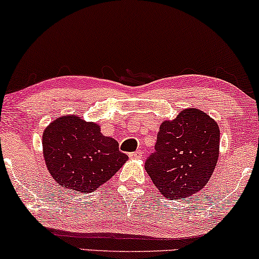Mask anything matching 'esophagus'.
I'll list each match as a JSON object with an SVG mask.
<instances>
[{
  "instance_id": "esophagus-1",
  "label": "esophagus",
  "mask_w": 259,
  "mask_h": 259,
  "mask_svg": "<svg viewBox=\"0 0 259 259\" xmlns=\"http://www.w3.org/2000/svg\"><path fill=\"white\" fill-rule=\"evenodd\" d=\"M129 155H130V158H132V159H141L142 152L141 151H136V152H134V153H130Z\"/></svg>"
}]
</instances>
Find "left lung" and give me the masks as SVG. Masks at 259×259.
I'll list each match as a JSON object with an SVG mask.
<instances>
[{"instance_id":"obj_1","label":"left lung","mask_w":259,"mask_h":259,"mask_svg":"<svg viewBox=\"0 0 259 259\" xmlns=\"http://www.w3.org/2000/svg\"><path fill=\"white\" fill-rule=\"evenodd\" d=\"M155 152L145 167L152 182L171 200L191 197L210 180L220 154V127L198 108H187L158 132Z\"/></svg>"}]
</instances>
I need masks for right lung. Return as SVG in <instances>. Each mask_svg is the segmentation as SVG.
<instances>
[{"instance_id":"obj_1","label":"right lung","mask_w":259,"mask_h":259,"mask_svg":"<svg viewBox=\"0 0 259 259\" xmlns=\"http://www.w3.org/2000/svg\"><path fill=\"white\" fill-rule=\"evenodd\" d=\"M42 146L53 179L76 193L95 191L127 160L116 140L102 135L98 124L71 114L46 127Z\"/></svg>"}]
</instances>
